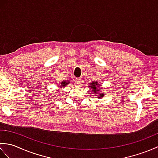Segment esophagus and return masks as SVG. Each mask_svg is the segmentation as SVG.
<instances>
[{"instance_id":"1","label":"esophagus","mask_w":158,"mask_h":158,"mask_svg":"<svg viewBox=\"0 0 158 158\" xmlns=\"http://www.w3.org/2000/svg\"><path fill=\"white\" fill-rule=\"evenodd\" d=\"M76 82H77V83H79V84H80V83H81L82 82V80H81V78H77V79H76Z\"/></svg>"}]
</instances>
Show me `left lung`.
Wrapping results in <instances>:
<instances>
[{
  "label": "left lung",
  "instance_id": "8db88e82",
  "mask_svg": "<svg viewBox=\"0 0 158 158\" xmlns=\"http://www.w3.org/2000/svg\"><path fill=\"white\" fill-rule=\"evenodd\" d=\"M90 85L89 87H90V88H92V91L94 92L96 94H98V93H100V89H101V88L100 89H98V82H93V83H89ZM104 94H100L99 96H98V98H101L102 96H103Z\"/></svg>",
  "mask_w": 158,
  "mask_h": 158
}]
</instances>
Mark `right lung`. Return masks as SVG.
<instances>
[{
    "mask_svg": "<svg viewBox=\"0 0 158 158\" xmlns=\"http://www.w3.org/2000/svg\"><path fill=\"white\" fill-rule=\"evenodd\" d=\"M69 81H62V83H61V86H62V87H65L66 85H67V84H69Z\"/></svg>",
    "mask_w": 158,
    "mask_h": 158,
    "instance_id": "right-lung-1",
    "label": "right lung"
}]
</instances>
